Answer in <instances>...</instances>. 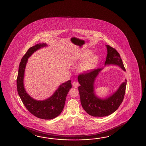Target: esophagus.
Wrapping results in <instances>:
<instances>
[{
  "label": "esophagus",
  "mask_w": 146,
  "mask_h": 146,
  "mask_svg": "<svg viewBox=\"0 0 146 146\" xmlns=\"http://www.w3.org/2000/svg\"><path fill=\"white\" fill-rule=\"evenodd\" d=\"M78 85H79V84L76 82H73L72 83V86H73V87H74V88H78Z\"/></svg>",
  "instance_id": "obj_1"
}]
</instances>
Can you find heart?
Segmentation results:
<instances>
[{"label":"heart","instance_id":"1","mask_svg":"<svg viewBox=\"0 0 146 146\" xmlns=\"http://www.w3.org/2000/svg\"><path fill=\"white\" fill-rule=\"evenodd\" d=\"M89 51H87L82 56L81 58L83 59L84 58L88 56L90 54ZM98 62V57L95 54H91L86 59L84 60L80 63L78 68V71L80 73H85L89 71L92 70L95 66L96 63Z\"/></svg>","mask_w":146,"mask_h":146}]
</instances>
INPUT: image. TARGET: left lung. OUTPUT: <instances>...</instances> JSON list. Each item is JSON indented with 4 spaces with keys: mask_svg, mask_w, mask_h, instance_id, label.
<instances>
[{
    "mask_svg": "<svg viewBox=\"0 0 146 146\" xmlns=\"http://www.w3.org/2000/svg\"><path fill=\"white\" fill-rule=\"evenodd\" d=\"M106 46L107 56L104 65L114 64L119 66L125 71L119 52L109 45H106ZM102 69V68L94 69L78 76V80L80 85L78 87V91L81 104L87 113L92 116H106L114 112L122 104L125 95L126 80L122 83L113 95L107 98H99L96 95L94 92V82Z\"/></svg>",
    "mask_w": 146,
    "mask_h": 146,
    "instance_id": "left-lung-1",
    "label": "left lung"
}]
</instances>
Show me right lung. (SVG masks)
<instances>
[{
  "mask_svg": "<svg viewBox=\"0 0 146 146\" xmlns=\"http://www.w3.org/2000/svg\"><path fill=\"white\" fill-rule=\"evenodd\" d=\"M47 46L45 43H39L30 48L22 58L19 64L17 86L19 95L24 106L33 115L39 119H51L56 117L62 111L66 97L72 88L71 81L68 80L60 85L54 94L45 100L38 101L27 94L24 88V72L28 58L40 48Z\"/></svg>",
  "mask_w": 146,
  "mask_h": 146,
  "instance_id": "obj_1",
  "label": "right lung"
}]
</instances>
